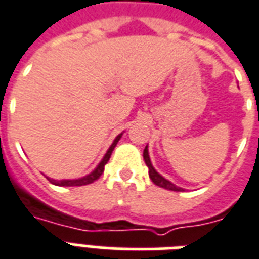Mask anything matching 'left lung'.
<instances>
[{
    "label": "left lung",
    "mask_w": 259,
    "mask_h": 259,
    "mask_svg": "<svg viewBox=\"0 0 259 259\" xmlns=\"http://www.w3.org/2000/svg\"><path fill=\"white\" fill-rule=\"evenodd\" d=\"M143 157H144V161H146V165L148 166V175H150V179L152 180L154 185L159 186L162 189H166V190H172V191H183L182 187H178L175 186L172 182H169L168 179H165L163 176L158 174L157 170L154 169L151 163V159H150V155H148V147L144 148V152H143Z\"/></svg>",
    "instance_id": "8db88e82"
}]
</instances>
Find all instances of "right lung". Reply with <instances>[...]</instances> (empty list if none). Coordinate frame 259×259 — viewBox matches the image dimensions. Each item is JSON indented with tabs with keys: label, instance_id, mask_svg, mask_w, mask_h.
<instances>
[{
	"label": "right lung",
	"instance_id": "obj_1",
	"mask_svg": "<svg viewBox=\"0 0 259 259\" xmlns=\"http://www.w3.org/2000/svg\"><path fill=\"white\" fill-rule=\"evenodd\" d=\"M120 137H122V133L119 136H116V139L113 140V143L111 144V147L108 148L107 154L104 155V158L101 159V162L97 165V168L91 172L90 175H87V176H84V178H80V179H73V180H69V179H64V180H54V179H50V178H47L53 185L55 186H84V185H90V183H93V182H96L100 176L102 175V172H104V166L107 165V162L109 161V158H111V154H112L113 148L116 147V144H118V141L120 140Z\"/></svg>",
	"mask_w": 259,
	"mask_h": 259
}]
</instances>
